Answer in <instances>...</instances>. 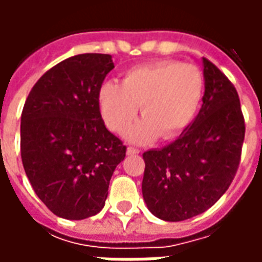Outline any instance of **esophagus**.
<instances>
[{"label": "esophagus", "instance_id": "obj_1", "mask_svg": "<svg viewBox=\"0 0 262 262\" xmlns=\"http://www.w3.org/2000/svg\"><path fill=\"white\" fill-rule=\"evenodd\" d=\"M126 153L129 154V156H133V154H139L140 153V150L136 147H127V150H126Z\"/></svg>", "mask_w": 262, "mask_h": 262}]
</instances>
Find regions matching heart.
Listing matches in <instances>:
<instances>
[{
    "label": "heart",
    "instance_id": "obj_1",
    "mask_svg": "<svg viewBox=\"0 0 262 262\" xmlns=\"http://www.w3.org/2000/svg\"><path fill=\"white\" fill-rule=\"evenodd\" d=\"M203 88V75L196 66L163 60L127 70L122 84L105 82L98 99L103 120L115 133L127 132L142 105L144 118L129 132V139L143 143L160 135L170 140L193 120Z\"/></svg>",
    "mask_w": 262,
    "mask_h": 262
}]
</instances>
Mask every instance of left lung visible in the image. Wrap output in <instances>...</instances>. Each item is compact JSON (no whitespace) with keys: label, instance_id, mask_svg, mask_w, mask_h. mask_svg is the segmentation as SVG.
<instances>
[{"label":"left lung","instance_id":"obj_1","mask_svg":"<svg viewBox=\"0 0 262 262\" xmlns=\"http://www.w3.org/2000/svg\"><path fill=\"white\" fill-rule=\"evenodd\" d=\"M202 108L176 142L143 153V198L167 222L203 213L229 189L242 159L244 116L231 81L203 57Z\"/></svg>","mask_w":262,"mask_h":262}]
</instances>
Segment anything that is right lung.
<instances>
[{"label":"right lung","mask_w":262,"mask_h":262,"mask_svg":"<svg viewBox=\"0 0 262 262\" xmlns=\"http://www.w3.org/2000/svg\"><path fill=\"white\" fill-rule=\"evenodd\" d=\"M109 54L60 61L37 80L20 116V157L39 199L63 219L91 217L105 205L126 146L105 127L99 90Z\"/></svg>","instance_id":"add662e5"}]
</instances>
